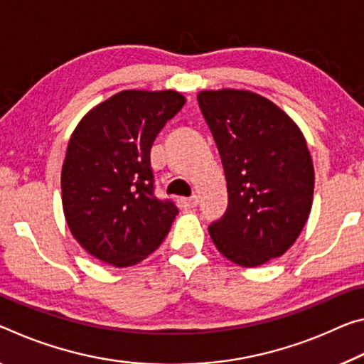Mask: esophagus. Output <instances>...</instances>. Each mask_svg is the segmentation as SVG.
Returning <instances> with one entry per match:
<instances>
[{
  "mask_svg": "<svg viewBox=\"0 0 364 364\" xmlns=\"http://www.w3.org/2000/svg\"><path fill=\"white\" fill-rule=\"evenodd\" d=\"M199 204V198L198 196H191V198H183L181 199V207L183 209H194Z\"/></svg>",
  "mask_w": 364,
  "mask_h": 364,
  "instance_id": "esophagus-1",
  "label": "esophagus"
}]
</instances>
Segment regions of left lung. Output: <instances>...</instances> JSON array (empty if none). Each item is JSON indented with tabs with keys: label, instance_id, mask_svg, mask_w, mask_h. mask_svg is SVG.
Instances as JSON below:
<instances>
[{
	"label": "left lung",
	"instance_id": "8db88e82",
	"mask_svg": "<svg viewBox=\"0 0 364 364\" xmlns=\"http://www.w3.org/2000/svg\"><path fill=\"white\" fill-rule=\"evenodd\" d=\"M198 102L228 186V209L209 227L213 245L243 267L280 257L313 204L314 168L301 131L255 92L205 90Z\"/></svg>",
	"mask_w": 364,
	"mask_h": 364
}]
</instances>
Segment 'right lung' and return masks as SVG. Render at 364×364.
I'll list each match as a JSON object with an SVG mask.
<instances>
[{
	"mask_svg": "<svg viewBox=\"0 0 364 364\" xmlns=\"http://www.w3.org/2000/svg\"><path fill=\"white\" fill-rule=\"evenodd\" d=\"M184 97L123 90L77 124L61 171L63 209L79 245L102 262L128 267L168 235L178 207L155 196L151 149Z\"/></svg>",
	"mask_w": 364,
	"mask_h": 364,
	"instance_id": "add662e5",
	"label": "right lung"
}]
</instances>
